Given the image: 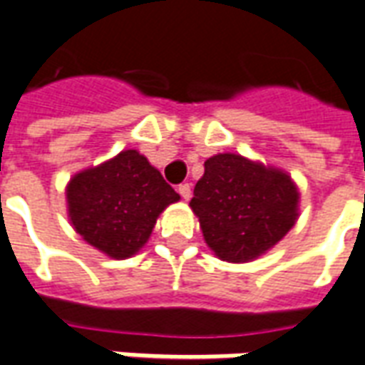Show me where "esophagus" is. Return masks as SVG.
Segmentation results:
<instances>
[{"label": "esophagus", "mask_w": 365, "mask_h": 365, "mask_svg": "<svg viewBox=\"0 0 365 365\" xmlns=\"http://www.w3.org/2000/svg\"><path fill=\"white\" fill-rule=\"evenodd\" d=\"M178 195L182 196V198H185V200H188V198H190V185H188V182H182V185H178Z\"/></svg>", "instance_id": "obj_1"}]
</instances>
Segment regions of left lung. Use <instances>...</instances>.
<instances>
[{"label":"left lung","instance_id":"1","mask_svg":"<svg viewBox=\"0 0 365 365\" xmlns=\"http://www.w3.org/2000/svg\"><path fill=\"white\" fill-rule=\"evenodd\" d=\"M299 192L283 170L220 153L204 163L190 200L204 240L220 259H255L277 244L297 220Z\"/></svg>","mask_w":365,"mask_h":365}]
</instances>
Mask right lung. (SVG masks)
Here are the masks:
<instances>
[{"label":"right lung","instance_id":"1","mask_svg":"<svg viewBox=\"0 0 365 365\" xmlns=\"http://www.w3.org/2000/svg\"><path fill=\"white\" fill-rule=\"evenodd\" d=\"M178 198L161 173L133 149L74 175L66 187L74 230L115 259L139 252L159 214Z\"/></svg>","mask_w":365,"mask_h":365}]
</instances>
